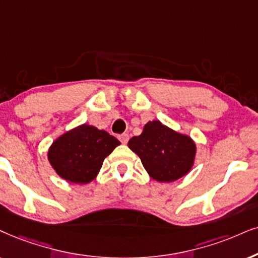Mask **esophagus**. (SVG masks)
Listing matches in <instances>:
<instances>
[{
	"label": "esophagus",
	"mask_w": 258,
	"mask_h": 258,
	"mask_svg": "<svg viewBox=\"0 0 258 258\" xmlns=\"http://www.w3.org/2000/svg\"><path fill=\"white\" fill-rule=\"evenodd\" d=\"M119 140L122 143V144H127V142H128V135H126V133H123V135H120L119 137Z\"/></svg>",
	"instance_id": "34e87169"
}]
</instances>
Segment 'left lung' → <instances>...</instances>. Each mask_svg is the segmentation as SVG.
Wrapping results in <instances>:
<instances>
[{
  "label": "left lung",
  "instance_id": "8db88e82",
  "mask_svg": "<svg viewBox=\"0 0 258 258\" xmlns=\"http://www.w3.org/2000/svg\"><path fill=\"white\" fill-rule=\"evenodd\" d=\"M127 146L138 155L150 177L164 183L187 175L197 157L194 140L159 120L146 122L142 135L130 139Z\"/></svg>",
  "mask_w": 258,
  "mask_h": 258
}]
</instances>
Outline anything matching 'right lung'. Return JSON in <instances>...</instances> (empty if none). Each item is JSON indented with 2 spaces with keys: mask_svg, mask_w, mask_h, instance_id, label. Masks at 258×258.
Masks as SVG:
<instances>
[{
  "mask_svg": "<svg viewBox=\"0 0 258 258\" xmlns=\"http://www.w3.org/2000/svg\"><path fill=\"white\" fill-rule=\"evenodd\" d=\"M120 142L105 130L93 125L76 126L52 143L47 159L63 180L87 184L99 174L103 161Z\"/></svg>",
  "mask_w": 258,
  "mask_h": 258,
  "instance_id": "right-lung-1",
  "label": "right lung"
}]
</instances>
